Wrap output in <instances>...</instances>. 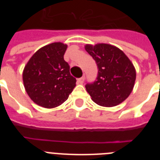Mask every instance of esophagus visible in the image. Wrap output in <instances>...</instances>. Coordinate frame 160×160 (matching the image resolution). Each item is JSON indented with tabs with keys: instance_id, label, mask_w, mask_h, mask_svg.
Wrapping results in <instances>:
<instances>
[{
	"instance_id": "1",
	"label": "esophagus",
	"mask_w": 160,
	"mask_h": 160,
	"mask_svg": "<svg viewBox=\"0 0 160 160\" xmlns=\"http://www.w3.org/2000/svg\"><path fill=\"white\" fill-rule=\"evenodd\" d=\"M84 79H85V77L83 76V77H82V78H80L78 79L77 82L78 83V84H82L83 82H84Z\"/></svg>"
}]
</instances>
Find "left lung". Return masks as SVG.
<instances>
[{"label": "left lung", "mask_w": 160, "mask_h": 160, "mask_svg": "<svg viewBox=\"0 0 160 160\" xmlns=\"http://www.w3.org/2000/svg\"><path fill=\"white\" fill-rule=\"evenodd\" d=\"M85 49L94 59L98 69L96 81L86 85L93 101L107 107L122 103L135 86L134 65L121 49L112 45H86Z\"/></svg>", "instance_id": "left-lung-1"}]
</instances>
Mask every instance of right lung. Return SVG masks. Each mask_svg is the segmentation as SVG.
<instances>
[{"mask_svg": "<svg viewBox=\"0 0 160 160\" xmlns=\"http://www.w3.org/2000/svg\"><path fill=\"white\" fill-rule=\"evenodd\" d=\"M67 45L49 44L39 49L29 59L22 74L24 87L36 104L54 108L62 104L76 86L70 66L64 60Z\"/></svg>", "mask_w": 160, "mask_h": 160, "instance_id": "obj_1", "label": "right lung"}]
</instances>
